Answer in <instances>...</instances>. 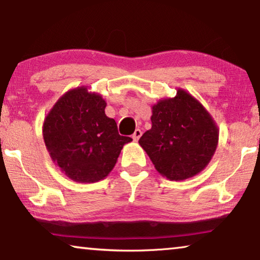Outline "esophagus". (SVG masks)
I'll use <instances>...</instances> for the list:
<instances>
[{"instance_id":"obj_1","label":"esophagus","mask_w":260,"mask_h":260,"mask_svg":"<svg viewBox=\"0 0 260 260\" xmlns=\"http://www.w3.org/2000/svg\"><path fill=\"white\" fill-rule=\"evenodd\" d=\"M141 131L140 129H135V132L133 133V135H132V138H133V140L134 141H138L139 139H140V137H141Z\"/></svg>"}]
</instances>
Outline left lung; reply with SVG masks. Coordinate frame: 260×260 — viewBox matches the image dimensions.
Listing matches in <instances>:
<instances>
[{"label": "left lung", "instance_id": "8db88e82", "mask_svg": "<svg viewBox=\"0 0 260 260\" xmlns=\"http://www.w3.org/2000/svg\"><path fill=\"white\" fill-rule=\"evenodd\" d=\"M152 128L139 144L155 170L170 180H185L202 172L218 145L219 131L210 113L184 89L152 107Z\"/></svg>", "mask_w": 260, "mask_h": 260}]
</instances>
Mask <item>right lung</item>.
<instances>
[{"instance_id": "right-lung-1", "label": "right lung", "mask_w": 260, "mask_h": 260, "mask_svg": "<svg viewBox=\"0 0 260 260\" xmlns=\"http://www.w3.org/2000/svg\"><path fill=\"white\" fill-rule=\"evenodd\" d=\"M100 94L78 87L58 99L43 122L50 158L69 179L96 182L115 166L129 137L119 134L114 119L105 114Z\"/></svg>"}]
</instances>
